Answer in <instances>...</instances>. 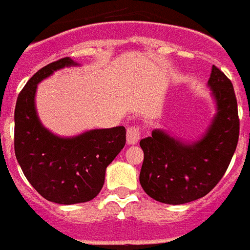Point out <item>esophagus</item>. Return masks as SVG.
Instances as JSON below:
<instances>
[{"label": "esophagus", "instance_id": "obj_1", "mask_svg": "<svg viewBox=\"0 0 250 250\" xmlns=\"http://www.w3.org/2000/svg\"><path fill=\"white\" fill-rule=\"evenodd\" d=\"M140 140V127L139 125H131L127 128V143L136 144Z\"/></svg>", "mask_w": 250, "mask_h": 250}]
</instances>
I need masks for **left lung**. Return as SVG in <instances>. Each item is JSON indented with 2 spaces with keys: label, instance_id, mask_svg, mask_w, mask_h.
<instances>
[{
  "label": "left lung",
  "instance_id": "8db88e82",
  "mask_svg": "<svg viewBox=\"0 0 250 250\" xmlns=\"http://www.w3.org/2000/svg\"><path fill=\"white\" fill-rule=\"evenodd\" d=\"M208 86L217 114L199 142L182 143L162 130H153L151 136L140 140L144 152L140 184L156 201L179 205L200 199L221 180L232 160L240 134L233 84L213 66Z\"/></svg>",
  "mask_w": 250,
  "mask_h": 250
}]
</instances>
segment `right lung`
Instances as JSON below:
<instances>
[{
	"label": "right lung",
	"mask_w": 250,
	"mask_h": 250,
	"mask_svg": "<svg viewBox=\"0 0 250 250\" xmlns=\"http://www.w3.org/2000/svg\"><path fill=\"white\" fill-rule=\"evenodd\" d=\"M74 64L66 57L38 70L20 92L14 111V151L23 175L46 200L64 205L92 200L104 184L107 166L125 144L123 125L59 138L41 125L37 84Z\"/></svg>",
	"instance_id": "right-lung-1"
}]
</instances>
